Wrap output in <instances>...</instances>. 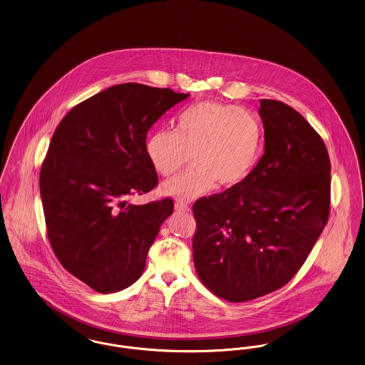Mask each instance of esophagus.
<instances>
[{
  "mask_svg": "<svg viewBox=\"0 0 365 365\" xmlns=\"http://www.w3.org/2000/svg\"><path fill=\"white\" fill-rule=\"evenodd\" d=\"M175 207L177 211H181V212H190V207L182 202H175Z\"/></svg>",
  "mask_w": 365,
  "mask_h": 365,
  "instance_id": "1",
  "label": "esophagus"
}]
</instances>
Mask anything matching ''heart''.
Segmentation results:
<instances>
[{"instance_id": "1", "label": "heart", "mask_w": 365, "mask_h": 365, "mask_svg": "<svg viewBox=\"0 0 365 365\" xmlns=\"http://www.w3.org/2000/svg\"><path fill=\"white\" fill-rule=\"evenodd\" d=\"M262 145L256 117L235 105L202 101L177 117L175 130L158 129L145 140V155L160 175H170L192 155L193 168L162 185L178 200H193L214 190L242 184L254 172Z\"/></svg>"}]
</instances>
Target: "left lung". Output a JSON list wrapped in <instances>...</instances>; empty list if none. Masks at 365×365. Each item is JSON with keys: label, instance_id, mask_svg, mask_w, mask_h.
I'll return each mask as SVG.
<instances>
[{"label": "left lung", "instance_id": "obj_1", "mask_svg": "<svg viewBox=\"0 0 365 365\" xmlns=\"http://www.w3.org/2000/svg\"><path fill=\"white\" fill-rule=\"evenodd\" d=\"M264 154L238 187L192 207L195 269L218 297L242 302L286 285L302 269L330 214L331 165L299 111L260 99Z\"/></svg>", "mask_w": 365, "mask_h": 365}]
</instances>
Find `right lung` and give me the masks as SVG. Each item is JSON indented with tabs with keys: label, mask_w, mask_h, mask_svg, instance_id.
I'll return each instance as SVG.
<instances>
[{
	"label": "right lung",
	"mask_w": 365,
	"mask_h": 365,
	"mask_svg": "<svg viewBox=\"0 0 365 365\" xmlns=\"http://www.w3.org/2000/svg\"><path fill=\"white\" fill-rule=\"evenodd\" d=\"M190 94L124 83L83 101L53 133L39 187L50 245L63 269L99 293L136 282L172 199L128 205L158 185L147 132Z\"/></svg>",
	"instance_id": "add662e5"
}]
</instances>
